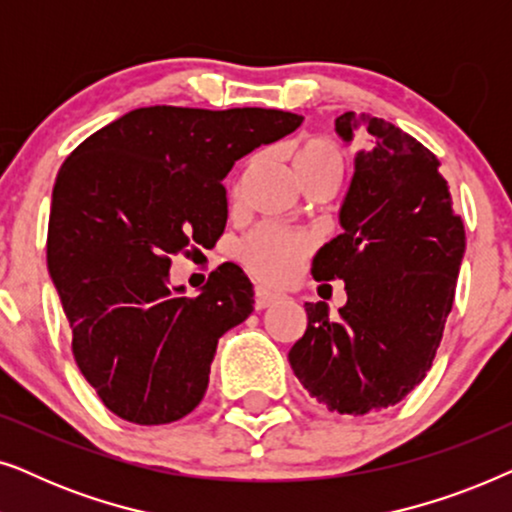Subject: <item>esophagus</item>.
<instances>
[{"mask_svg": "<svg viewBox=\"0 0 512 512\" xmlns=\"http://www.w3.org/2000/svg\"><path fill=\"white\" fill-rule=\"evenodd\" d=\"M254 298H256V310H265V307H270L272 303H277L279 300V293L265 289V286H256L254 291Z\"/></svg>", "mask_w": 512, "mask_h": 512, "instance_id": "obj_1", "label": "esophagus"}]
</instances>
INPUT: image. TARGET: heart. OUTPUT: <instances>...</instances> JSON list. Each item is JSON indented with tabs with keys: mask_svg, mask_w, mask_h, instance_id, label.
Returning a JSON list of instances; mask_svg holds the SVG:
<instances>
[{
	"mask_svg": "<svg viewBox=\"0 0 512 512\" xmlns=\"http://www.w3.org/2000/svg\"><path fill=\"white\" fill-rule=\"evenodd\" d=\"M289 160L303 186L319 179L338 181L345 170V153L340 144L324 135H307L291 146ZM251 163L237 179L235 198H240L244 179L249 177ZM314 240L307 233L284 230L277 226H256L237 244V256L251 275L268 284H289L300 275L305 258L312 254Z\"/></svg>",
	"mask_w": 512,
	"mask_h": 512,
	"instance_id": "heart-1",
	"label": "heart"
}]
</instances>
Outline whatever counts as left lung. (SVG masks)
Wrapping results in <instances>:
<instances>
[{
  "label": "left lung",
  "instance_id": "1",
  "mask_svg": "<svg viewBox=\"0 0 512 512\" xmlns=\"http://www.w3.org/2000/svg\"><path fill=\"white\" fill-rule=\"evenodd\" d=\"M359 125L370 149L354 158L342 233L312 261L317 282H345L347 303L340 317H328L326 303H305L307 328L289 352L300 384L340 415L389 408L424 380L466 249L438 158L384 118H335L345 142Z\"/></svg>",
  "mask_w": 512,
  "mask_h": 512
}]
</instances>
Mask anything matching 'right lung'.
Returning <instances> with one entry per match:
<instances>
[{"label":"right lung","instance_id":"add662e5","mask_svg":"<svg viewBox=\"0 0 512 512\" xmlns=\"http://www.w3.org/2000/svg\"><path fill=\"white\" fill-rule=\"evenodd\" d=\"M303 116L279 109L142 107L69 153L53 186L46 261L72 352L125 422L186 417L205 396L219 338L254 310V286L223 263L198 296L170 286L172 256L214 247L235 160Z\"/></svg>","mask_w":512,"mask_h":512}]
</instances>
